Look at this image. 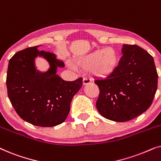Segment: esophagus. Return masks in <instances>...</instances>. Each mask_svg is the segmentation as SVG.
Instances as JSON below:
<instances>
[{"mask_svg": "<svg viewBox=\"0 0 161 161\" xmlns=\"http://www.w3.org/2000/svg\"><path fill=\"white\" fill-rule=\"evenodd\" d=\"M83 83L84 85H88V84H89V83H92V80H91V79H89L88 78H83Z\"/></svg>", "mask_w": 161, "mask_h": 161, "instance_id": "34e87169", "label": "esophagus"}]
</instances>
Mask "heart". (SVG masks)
Segmentation results:
<instances>
[{"label": "heart", "mask_w": 161, "mask_h": 161, "mask_svg": "<svg viewBox=\"0 0 161 161\" xmlns=\"http://www.w3.org/2000/svg\"><path fill=\"white\" fill-rule=\"evenodd\" d=\"M119 56L117 51L112 47L97 50L76 61V66L82 69L90 68L95 76L106 77L117 67Z\"/></svg>", "instance_id": "obj_1"}]
</instances>
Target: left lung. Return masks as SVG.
Masks as SVG:
<instances>
[{
    "label": "left lung",
    "instance_id": "obj_1",
    "mask_svg": "<svg viewBox=\"0 0 161 161\" xmlns=\"http://www.w3.org/2000/svg\"><path fill=\"white\" fill-rule=\"evenodd\" d=\"M123 56L113 73L96 79L100 94L96 106L103 117L123 122L152 105L158 88V72L150 54L138 45H124Z\"/></svg>",
    "mask_w": 161,
    "mask_h": 161
}]
</instances>
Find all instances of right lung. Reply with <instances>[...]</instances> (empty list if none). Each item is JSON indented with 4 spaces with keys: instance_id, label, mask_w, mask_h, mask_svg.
<instances>
[{
    "instance_id": "obj_1",
    "label": "right lung",
    "mask_w": 161,
    "mask_h": 161,
    "mask_svg": "<svg viewBox=\"0 0 161 161\" xmlns=\"http://www.w3.org/2000/svg\"><path fill=\"white\" fill-rule=\"evenodd\" d=\"M39 45L16 53L8 62L6 87L8 97L19 117L39 127H53L67 119L70 103L83 84V78L66 81L56 74L64 64ZM43 56L51 67L47 72L36 71L34 58Z\"/></svg>"
}]
</instances>
